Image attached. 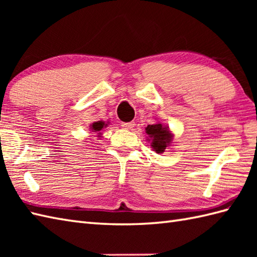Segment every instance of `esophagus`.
<instances>
[{
	"mask_svg": "<svg viewBox=\"0 0 257 257\" xmlns=\"http://www.w3.org/2000/svg\"><path fill=\"white\" fill-rule=\"evenodd\" d=\"M121 125H122V127H123L124 129H128V130H130V129H133V128L135 127V122H134V121H130V122H122V123H121Z\"/></svg>",
	"mask_w": 257,
	"mask_h": 257,
	"instance_id": "34e87169",
	"label": "esophagus"
}]
</instances>
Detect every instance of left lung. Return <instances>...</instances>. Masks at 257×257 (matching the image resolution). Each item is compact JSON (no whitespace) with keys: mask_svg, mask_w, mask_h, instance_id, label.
I'll use <instances>...</instances> for the list:
<instances>
[{"mask_svg":"<svg viewBox=\"0 0 257 257\" xmlns=\"http://www.w3.org/2000/svg\"><path fill=\"white\" fill-rule=\"evenodd\" d=\"M146 133L150 138L148 140H151L152 149L157 154H163L167 147L171 145V141L173 139V135L169 130V127L163 125L162 123L148 124V127L146 128Z\"/></svg>","mask_w":257,"mask_h":257,"instance_id":"1","label":"left lung"}]
</instances>
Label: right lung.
Segmentation results:
<instances>
[{
	"label": "right lung",
	"mask_w": 257,
	"mask_h": 257,
	"mask_svg": "<svg viewBox=\"0 0 257 257\" xmlns=\"http://www.w3.org/2000/svg\"><path fill=\"white\" fill-rule=\"evenodd\" d=\"M105 127H107V123H105V121H101V120L100 121H95L94 123L90 124V129L92 130V133H98V134H100L99 133L100 130Z\"/></svg>",
	"instance_id": "right-lung-1"
}]
</instances>
